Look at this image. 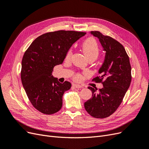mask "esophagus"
Masks as SVG:
<instances>
[{"label":"esophagus","mask_w":149,"mask_h":149,"mask_svg":"<svg viewBox=\"0 0 149 149\" xmlns=\"http://www.w3.org/2000/svg\"><path fill=\"white\" fill-rule=\"evenodd\" d=\"M73 86H74L76 88H78V89H81V88H83L81 85L78 84H73Z\"/></svg>","instance_id":"obj_1"}]
</instances>
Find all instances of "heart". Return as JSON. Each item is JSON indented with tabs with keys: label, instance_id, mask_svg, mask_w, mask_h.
I'll return each mask as SVG.
<instances>
[{
	"label": "heart",
	"instance_id": "b5f03b06",
	"mask_svg": "<svg viewBox=\"0 0 149 149\" xmlns=\"http://www.w3.org/2000/svg\"><path fill=\"white\" fill-rule=\"evenodd\" d=\"M83 50L85 55L88 58L91 56H95L97 57L99 53H100V48H99L98 45L96 40L92 38H89L87 39L83 44ZM73 55V51L71 49H70L68 51L66 55V60H69ZM74 78L77 80H80L82 78V76L80 74H76L74 76Z\"/></svg>",
	"mask_w": 149,
	"mask_h": 149
}]
</instances>
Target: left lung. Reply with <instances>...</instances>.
<instances>
[{"mask_svg":"<svg viewBox=\"0 0 149 149\" xmlns=\"http://www.w3.org/2000/svg\"><path fill=\"white\" fill-rule=\"evenodd\" d=\"M91 33L97 37L106 52L105 59L99 70L101 75L93 80L101 83L99 89L89 86L92 97L84 102L85 109L95 118L103 119L112 114L119 107L131 82V66L125 49L119 42L99 31Z\"/></svg>","mask_w":149,"mask_h":149,"instance_id":"1","label":"left lung"}]
</instances>
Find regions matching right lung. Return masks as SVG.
<instances>
[{"instance_id": "add662e5", "label": "right lung", "mask_w": 149, "mask_h": 149, "mask_svg": "<svg viewBox=\"0 0 149 149\" xmlns=\"http://www.w3.org/2000/svg\"><path fill=\"white\" fill-rule=\"evenodd\" d=\"M86 32L58 30L39 36L25 52L22 61L21 80L30 102L38 111L53 114L59 111L63 96L71 84L61 83L52 75L53 68L63 62L74 42Z\"/></svg>"}]
</instances>
